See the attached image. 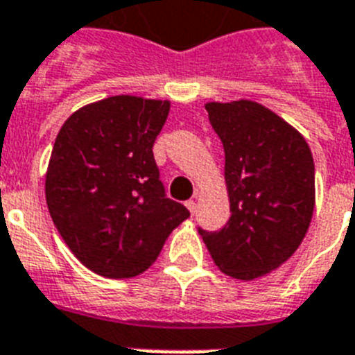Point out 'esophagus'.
Returning <instances> with one entry per match:
<instances>
[{"instance_id": "obj_1", "label": "esophagus", "mask_w": 355, "mask_h": 355, "mask_svg": "<svg viewBox=\"0 0 355 355\" xmlns=\"http://www.w3.org/2000/svg\"><path fill=\"white\" fill-rule=\"evenodd\" d=\"M186 208H188L189 214H191V216H193L195 211H197V202H195L193 199H189L188 202H186Z\"/></svg>"}]
</instances>
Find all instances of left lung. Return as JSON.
Listing matches in <instances>:
<instances>
[{
    "label": "left lung",
    "instance_id": "8db88e82",
    "mask_svg": "<svg viewBox=\"0 0 355 355\" xmlns=\"http://www.w3.org/2000/svg\"><path fill=\"white\" fill-rule=\"evenodd\" d=\"M225 147L230 219L219 232L199 228L214 263L237 280L278 269L300 247L315 208V166L297 128L248 99L206 103Z\"/></svg>",
    "mask_w": 355,
    "mask_h": 355
}]
</instances>
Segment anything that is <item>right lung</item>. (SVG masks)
<instances>
[{"instance_id": "obj_1", "label": "right lung", "mask_w": 355, "mask_h": 355, "mask_svg": "<svg viewBox=\"0 0 355 355\" xmlns=\"http://www.w3.org/2000/svg\"><path fill=\"white\" fill-rule=\"evenodd\" d=\"M169 107L107 97L75 110L58 130L46 171L47 210L75 258L96 275H141L189 217L166 197L153 156Z\"/></svg>"}]
</instances>
